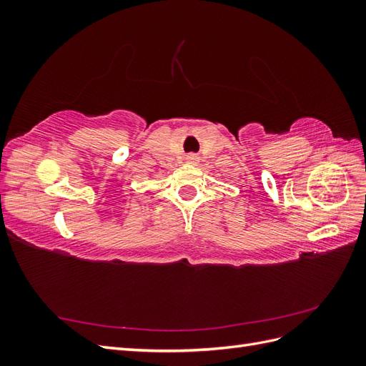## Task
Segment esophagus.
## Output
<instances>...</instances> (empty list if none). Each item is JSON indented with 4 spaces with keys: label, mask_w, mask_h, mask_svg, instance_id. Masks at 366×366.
<instances>
[{
    "label": "esophagus",
    "mask_w": 366,
    "mask_h": 366,
    "mask_svg": "<svg viewBox=\"0 0 366 366\" xmlns=\"http://www.w3.org/2000/svg\"><path fill=\"white\" fill-rule=\"evenodd\" d=\"M197 156H195V154H187V156H186V160L187 162H191V163H194V162H197Z\"/></svg>",
    "instance_id": "34e87169"
}]
</instances>
